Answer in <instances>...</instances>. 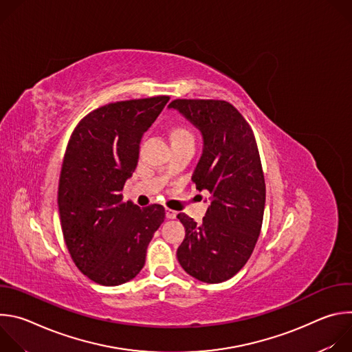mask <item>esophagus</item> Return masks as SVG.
<instances>
[{
    "label": "esophagus",
    "instance_id": "obj_1",
    "mask_svg": "<svg viewBox=\"0 0 352 352\" xmlns=\"http://www.w3.org/2000/svg\"><path fill=\"white\" fill-rule=\"evenodd\" d=\"M166 217L167 219H175L177 217V212L175 210H171L168 208H166Z\"/></svg>",
    "mask_w": 352,
    "mask_h": 352
}]
</instances>
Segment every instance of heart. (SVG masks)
<instances>
[{"label":"heart","instance_id":"obj_1","mask_svg":"<svg viewBox=\"0 0 352 352\" xmlns=\"http://www.w3.org/2000/svg\"><path fill=\"white\" fill-rule=\"evenodd\" d=\"M173 136H174V139H175V138H188V139H193V135H192L188 129H185V128H177V129L173 132Z\"/></svg>","mask_w":352,"mask_h":352}]
</instances>
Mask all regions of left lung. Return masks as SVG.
I'll return each instance as SVG.
<instances>
[{
    "label": "left lung",
    "instance_id": "8db88e82",
    "mask_svg": "<svg viewBox=\"0 0 352 352\" xmlns=\"http://www.w3.org/2000/svg\"><path fill=\"white\" fill-rule=\"evenodd\" d=\"M168 107L202 132L204 153L192 181L212 195L202 224L185 213L177 216L185 227L177 258L189 276L223 283L252 255L263 223L266 185L256 139L242 114L224 100L177 98Z\"/></svg>",
    "mask_w": 352,
    "mask_h": 352
}]
</instances>
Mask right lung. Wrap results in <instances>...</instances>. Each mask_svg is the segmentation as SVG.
I'll list each match as a JSON object with an SVG mask.
<instances>
[{"instance_id": "add662e5", "label": "right lung", "mask_w": 352, "mask_h": 352, "mask_svg": "<svg viewBox=\"0 0 352 352\" xmlns=\"http://www.w3.org/2000/svg\"><path fill=\"white\" fill-rule=\"evenodd\" d=\"M168 96L110 103L83 117L63 162L58 209L76 267L100 285H120L144 266L146 250L166 217L162 205L122 202L138 166L139 144Z\"/></svg>"}]
</instances>
